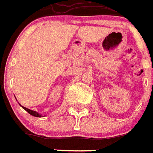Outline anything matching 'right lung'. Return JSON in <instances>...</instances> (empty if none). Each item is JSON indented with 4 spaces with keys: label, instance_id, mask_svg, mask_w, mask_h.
<instances>
[{
    "label": "right lung",
    "instance_id": "1",
    "mask_svg": "<svg viewBox=\"0 0 153 153\" xmlns=\"http://www.w3.org/2000/svg\"><path fill=\"white\" fill-rule=\"evenodd\" d=\"M22 108H24L25 110L27 112H28L29 114H30V115H32V116H35V117H41V115H39L38 113H36V111H33V110H30V109H29V108H25V107H22Z\"/></svg>",
    "mask_w": 153,
    "mask_h": 153
}]
</instances>
